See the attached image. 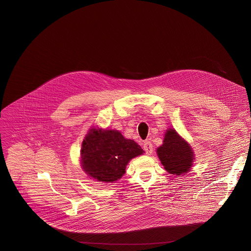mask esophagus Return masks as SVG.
I'll list each match as a JSON object with an SVG mask.
<instances>
[{
	"label": "esophagus",
	"mask_w": 251,
	"mask_h": 251,
	"mask_svg": "<svg viewBox=\"0 0 251 251\" xmlns=\"http://www.w3.org/2000/svg\"><path fill=\"white\" fill-rule=\"evenodd\" d=\"M144 150L146 151L147 155H151L152 153V145L150 141H146L144 143Z\"/></svg>",
	"instance_id": "obj_1"
}]
</instances>
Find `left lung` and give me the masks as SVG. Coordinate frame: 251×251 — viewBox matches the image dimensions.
<instances>
[{
	"label": "left lung",
	"instance_id": "obj_1",
	"mask_svg": "<svg viewBox=\"0 0 251 251\" xmlns=\"http://www.w3.org/2000/svg\"><path fill=\"white\" fill-rule=\"evenodd\" d=\"M156 153L164 169L174 176L188 173L195 160L191 146L172 128L166 131L163 145L156 150Z\"/></svg>",
	"mask_w": 251,
	"mask_h": 251
}]
</instances>
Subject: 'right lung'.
I'll list each match as a JSON object with an SVG mask.
<instances>
[{
  "instance_id": "add662e5",
  "label": "right lung",
  "mask_w": 251,
  "mask_h": 251,
  "mask_svg": "<svg viewBox=\"0 0 251 251\" xmlns=\"http://www.w3.org/2000/svg\"><path fill=\"white\" fill-rule=\"evenodd\" d=\"M145 151L117 130L92 127L85 135L80 151L83 172L96 181L112 183L122 177L126 166Z\"/></svg>"
}]
</instances>
